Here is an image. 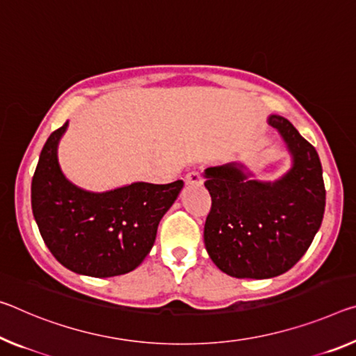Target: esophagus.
<instances>
[{"label":"esophagus","mask_w":356,"mask_h":356,"mask_svg":"<svg viewBox=\"0 0 356 356\" xmlns=\"http://www.w3.org/2000/svg\"><path fill=\"white\" fill-rule=\"evenodd\" d=\"M185 184L187 185H191V187H198V185H202V177L200 172H188L187 176H185Z\"/></svg>","instance_id":"34e87169"}]
</instances>
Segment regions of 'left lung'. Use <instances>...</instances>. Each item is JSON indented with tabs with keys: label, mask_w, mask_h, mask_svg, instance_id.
Segmentation results:
<instances>
[{
	"label": "left lung",
	"mask_w": 356,
	"mask_h": 356,
	"mask_svg": "<svg viewBox=\"0 0 356 356\" xmlns=\"http://www.w3.org/2000/svg\"><path fill=\"white\" fill-rule=\"evenodd\" d=\"M268 123L290 155L275 180L255 179L244 161L204 171L212 209L204 225L209 257L238 279H270L291 269L307 252L325 212L323 171L317 150L280 115Z\"/></svg>",
	"instance_id": "1"
}]
</instances>
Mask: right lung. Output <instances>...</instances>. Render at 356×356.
I'll use <instances>...</instances> for the list:
<instances>
[{
  "mask_svg": "<svg viewBox=\"0 0 356 356\" xmlns=\"http://www.w3.org/2000/svg\"><path fill=\"white\" fill-rule=\"evenodd\" d=\"M70 122L50 134L31 182V207L47 249L72 273L114 277L136 269L154 247L163 216L184 188L182 180L133 182L90 191L65 176L58 145Z\"/></svg>",
  "mask_w": 356,
  "mask_h": 356,
  "instance_id": "1",
  "label": "right lung"
}]
</instances>
